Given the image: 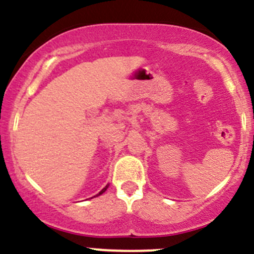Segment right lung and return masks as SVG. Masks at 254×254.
I'll return each instance as SVG.
<instances>
[{
    "label": "right lung",
    "instance_id": "1",
    "mask_svg": "<svg viewBox=\"0 0 254 254\" xmlns=\"http://www.w3.org/2000/svg\"><path fill=\"white\" fill-rule=\"evenodd\" d=\"M108 186H109V185H107V186H105V187H104V189H103V190H102V191H100V192H99V193H98V195H97V196L102 195V193H103V192H105V191H107V189H108Z\"/></svg>",
    "mask_w": 254,
    "mask_h": 254
}]
</instances>
